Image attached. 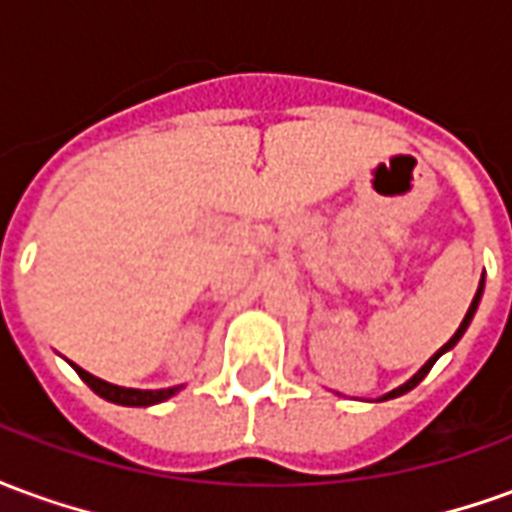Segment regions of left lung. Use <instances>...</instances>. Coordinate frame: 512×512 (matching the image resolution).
<instances>
[{"mask_svg": "<svg viewBox=\"0 0 512 512\" xmlns=\"http://www.w3.org/2000/svg\"><path fill=\"white\" fill-rule=\"evenodd\" d=\"M483 285H485V279H480V288H477V293H474L472 304H469V312H466V318H463L461 326H458V332L452 334L450 340H447V343L441 345L439 351H436V354L430 356L428 362H425V365L419 367L417 373H414V376L408 378L406 384H403V386H397V389H392V392H386V395H384V397H378V400H392V397H400V395H406V392H411V389H414V386H417L419 381H422V378L428 376V373H430V367L436 365V359H439L441 354H447V351H450L452 345H455V343H458V340H461L463 332H466V329H469V323H472L474 312H477V304H480V299H483Z\"/></svg>", "mask_w": 512, "mask_h": 512, "instance_id": "8db88e82", "label": "left lung"}]
</instances>
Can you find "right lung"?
<instances>
[{
    "mask_svg": "<svg viewBox=\"0 0 512 512\" xmlns=\"http://www.w3.org/2000/svg\"><path fill=\"white\" fill-rule=\"evenodd\" d=\"M73 370L82 376V381L95 395H101L109 403H117V406H156V403H164L172 395H178L183 386H169V389H128V386L109 384L104 378H95L93 373H87L82 367L73 365Z\"/></svg>",
    "mask_w": 512,
    "mask_h": 512,
    "instance_id": "right-lung-1",
    "label": "right lung"
}]
</instances>
